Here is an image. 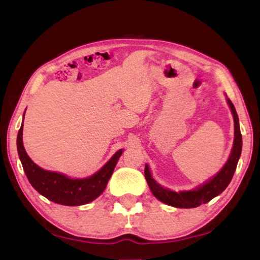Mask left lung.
Segmentation results:
<instances>
[{"mask_svg":"<svg viewBox=\"0 0 260 260\" xmlns=\"http://www.w3.org/2000/svg\"><path fill=\"white\" fill-rule=\"evenodd\" d=\"M228 104L231 108V112L234 115V121H235V141H234V147L231 151L230 157L224 164L222 170L214 176L212 180L207 182L206 184L198 187L197 190L193 191H184L176 193L173 191H170L168 189H164L159 184H157L155 180L152 178L150 173V170L146 165L145 167V179L147 181V184L150 186L152 193L155 198H157L159 201L169 204V206L176 207V208H196L201 206L202 203H207L210 200H212L214 197L219 196L225 187L230 183L231 179L235 174V171L238 164V159L241 154V147H242V139L240 133L239 127V120L238 115H237L236 108L234 104L231 103L228 98Z\"/></svg>","mask_w":260,"mask_h":260,"instance_id":"left-lung-1","label":"left lung"}]
</instances>
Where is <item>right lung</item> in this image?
I'll return each mask as SVG.
<instances>
[{
  "mask_svg": "<svg viewBox=\"0 0 260 260\" xmlns=\"http://www.w3.org/2000/svg\"><path fill=\"white\" fill-rule=\"evenodd\" d=\"M22 132H23V123L19 129L16 145H18V153L27 180L31 185L48 200L63 204V206H81V204L91 202L101 196L113 174L116 163L123 153L121 150L116 152L106 165H104L90 178L73 180L63 174L43 170L33 163L23 147Z\"/></svg>",
  "mask_w": 260,
  "mask_h": 260,
  "instance_id": "add662e5",
  "label": "right lung"
}]
</instances>
